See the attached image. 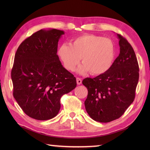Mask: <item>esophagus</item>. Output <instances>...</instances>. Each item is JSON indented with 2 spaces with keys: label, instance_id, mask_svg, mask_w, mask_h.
I'll use <instances>...</instances> for the list:
<instances>
[{
  "label": "esophagus",
  "instance_id": "obj_1",
  "mask_svg": "<svg viewBox=\"0 0 150 150\" xmlns=\"http://www.w3.org/2000/svg\"><path fill=\"white\" fill-rule=\"evenodd\" d=\"M77 83L78 85H80L82 84V80L80 78H77Z\"/></svg>",
  "mask_w": 150,
  "mask_h": 150
}]
</instances>
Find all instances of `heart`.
Returning a JSON list of instances; mask_svg holds the SVG:
<instances>
[{"label": "heart", "mask_w": 150, "mask_h": 150, "mask_svg": "<svg viewBox=\"0 0 150 150\" xmlns=\"http://www.w3.org/2000/svg\"><path fill=\"white\" fill-rule=\"evenodd\" d=\"M64 68L74 71L80 61L77 72L84 75L90 72L93 75L104 74L113 62L115 48L108 39L93 34H84L73 39L69 44H63L57 50Z\"/></svg>", "instance_id": "b5f03b06"}]
</instances>
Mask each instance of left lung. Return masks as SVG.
Wrapping results in <instances>:
<instances>
[{
	"instance_id": "left-lung-1",
	"label": "left lung",
	"mask_w": 150,
	"mask_h": 150,
	"mask_svg": "<svg viewBox=\"0 0 150 150\" xmlns=\"http://www.w3.org/2000/svg\"><path fill=\"white\" fill-rule=\"evenodd\" d=\"M117 35L120 53L111 68L104 74L82 81L88 91L86 110L92 119L100 122H109L122 115L134 100L139 81L134 50L128 40Z\"/></svg>"
}]
</instances>
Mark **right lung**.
Returning <instances> with one entry per match:
<instances>
[{
    "instance_id": "1",
    "label": "right lung",
    "mask_w": 150,
    "mask_h": 150,
    "mask_svg": "<svg viewBox=\"0 0 150 150\" xmlns=\"http://www.w3.org/2000/svg\"><path fill=\"white\" fill-rule=\"evenodd\" d=\"M64 31L40 30L27 38L16 52L11 80L13 97L27 115L39 120L55 117L64 94L75 89L76 78L57 55Z\"/></svg>"
}]
</instances>
